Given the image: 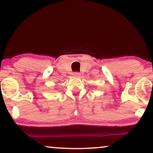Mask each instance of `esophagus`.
Returning <instances> with one entry per match:
<instances>
[{"instance_id": "esophagus-1", "label": "esophagus", "mask_w": 153, "mask_h": 153, "mask_svg": "<svg viewBox=\"0 0 153 153\" xmlns=\"http://www.w3.org/2000/svg\"><path fill=\"white\" fill-rule=\"evenodd\" d=\"M74 76H79L81 75V74L79 72H74Z\"/></svg>"}]
</instances>
